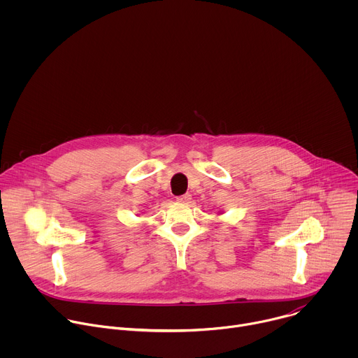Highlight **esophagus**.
<instances>
[{
    "instance_id": "34e87169",
    "label": "esophagus",
    "mask_w": 358,
    "mask_h": 358,
    "mask_svg": "<svg viewBox=\"0 0 358 358\" xmlns=\"http://www.w3.org/2000/svg\"><path fill=\"white\" fill-rule=\"evenodd\" d=\"M177 201H178V202H182V203H188V202L191 201V195H189V194L180 195V196H177Z\"/></svg>"
}]
</instances>
